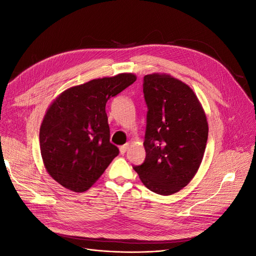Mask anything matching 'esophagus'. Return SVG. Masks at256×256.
<instances>
[{"instance_id":"esophagus-1","label":"esophagus","mask_w":256,"mask_h":256,"mask_svg":"<svg viewBox=\"0 0 256 256\" xmlns=\"http://www.w3.org/2000/svg\"><path fill=\"white\" fill-rule=\"evenodd\" d=\"M128 148H129V144L126 143V144H124L120 147V154H125Z\"/></svg>"}]
</instances>
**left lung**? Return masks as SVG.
Listing matches in <instances>:
<instances>
[{"instance_id":"left-lung-1","label":"left lung","mask_w":256,"mask_h":256,"mask_svg":"<svg viewBox=\"0 0 256 256\" xmlns=\"http://www.w3.org/2000/svg\"><path fill=\"white\" fill-rule=\"evenodd\" d=\"M147 104L146 157L134 171L146 188L171 196L187 186L202 162L208 138L206 115L187 84L166 74L144 76Z\"/></svg>"}]
</instances>
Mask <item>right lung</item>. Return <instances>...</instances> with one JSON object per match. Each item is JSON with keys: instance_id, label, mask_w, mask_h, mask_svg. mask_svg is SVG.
<instances>
[{"instance_id": "obj_1", "label": "right lung", "mask_w": 256, "mask_h": 256, "mask_svg": "<svg viewBox=\"0 0 256 256\" xmlns=\"http://www.w3.org/2000/svg\"><path fill=\"white\" fill-rule=\"evenodd\" d=\"M136 80L132 74L94 79L64 90L46 112L40 152L54 180L74 192L86 191L120 150L110 142L106 104Z\"/></svg>"}]
</instances>
